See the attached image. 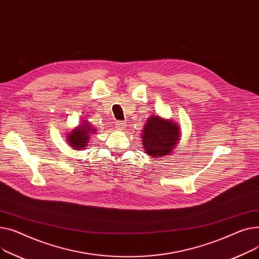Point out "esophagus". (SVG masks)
<instances>
[{
	"label": "esophagus",
	"instance_id": "1",
	"mask_svg": "<svg viewBox=\"0 0 259 259\" xmlns=\"http://www.w3.org/2000/svg\"><path fill=\"white\" fill-rule=\"evenodd\" d=\"M115 125H116V127H117L118 130L122 131V130H124V128H125L126 123H125V122H123V121H116V122H115Z\"/></svg>",
	"mask_w": 259,
	"mask_h": 259
}]
</instances>
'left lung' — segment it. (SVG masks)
<instances>
[{
    "label": "left lung",
    "mask_w": 259,
    "mask_h": 259,
    "mask_svg": "<svg viewBox=\"0 0 259 259\" xmlns=\"http://www.w3.org/2000/svg\"><path fill=\"white\" fill-rule=\"evenodd\" d=\"M180 140L178 123L171 120L151 116L146 121L142 134V145L151 157H164L174 151Z\"/></svg>",
    "instance_id": "1"
}]
</instances>
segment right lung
<instances>
[{"label":"right lung","mask_w":259,"mask_h":259,"mask_svg":"<svg viewBox=\"0 0 259 259\" xmlns=\"http://www.w3.org/2000/svg\"><path fill=\"white\" fill-rule=\"evenodd\" d=\"M83 121L84 122H81L80 125L72 130V132L68 135V143L75 150L84 149L89 143L88 141L90 136L96 132V130L91 126V124L88 122V120Z\"/></svg>","instance_id":"1"}]
</instances>
